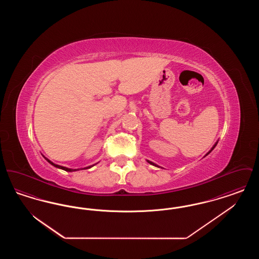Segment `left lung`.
Wrapping results in <instances>:
<instances>
[{"label": "left lung", "mask_w": 259, "mask_h": 259, "mask_svg": "<svg viewBox=\"0 0 259 259\" xmlns=\"http://www.w3.org/2000/svg\"><path fill=\"white\" fill-rule=\"evenodd\" d=\"M218 143H219V140H218V141H217V142H215V144H214V145H213V146H212V147H211V148H210V149H209V151H208V152H207V153H206V155H205V156H204V157H206V156H207V155H208V154H209V153H210V151H211V150H212V149H213V148H215V146H217V145H218ZM148 161V163H149V164H150V165H153V166H155V167H158V168H162V167H160V166H158V165H157V164H155V163H153V162H152V161H149V160H147Z\"/></svg>", "instance_id": "8db88e82"}]
</instances>
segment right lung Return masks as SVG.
Listing matches in <instances>:
<instances>
[{"instance_id":"1","label":"right lung","mask_w":259,"mask_h":259,"mask_svg":"<svg viewBox=\"0 0 259 259\" xmlns=\"http://www.w3.org/2000/svg\"><path fill=\"white\" fill-rule=\"evenodd\" d=\"M42 156H44V158H45L46 160L48 161L50 164H51L52 166H54V167H56V168H58V169L64 170V171H66V172H74V171H79V170H85V169H89V168L93 167L94 165H96V164H94V165H91V166H87V167H84V168H80V169H71V168H67V167H64V166L57 165V164H55V163H53L52 161L50 160L49 158H47L45 155H42Z\"/></svg>"}]
</instances>
